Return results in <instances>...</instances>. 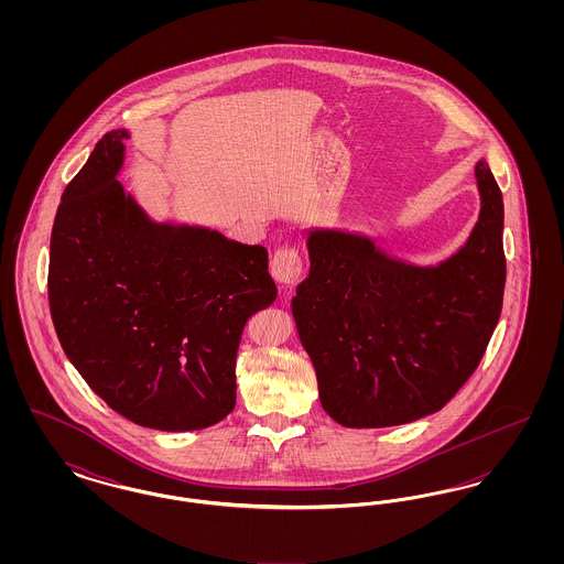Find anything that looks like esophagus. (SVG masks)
Wrapping results in <instances>:
<instances>
[{
  "instance_id": "esophagus-1",
  "label": "esophagus",
  "mask_w": 564,
  "mask_h": 564,
  "mask_svg": "<svg viewBox=\"0 0 564 564\" xmlns=\"http://www.w3.org/2000/svg\"><path fill=\"white\" fill-rule=\"evenodd\" d=\"M270 272L281 285L294 288L302 276V258L294 245H285L279 251H274L270 260Z\"/></svg>"
}]
</instances>
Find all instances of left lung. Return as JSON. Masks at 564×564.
<instances>
[{
  "label": "left lung",
  "mask_w": 564,
  "mask_h": 564,
  "mask_svg": "<svg viewBox=\"0 0 564 564\" xmlns=\"http://www.w3.org/2000/svg\"><path fill=\"white\" fill-rule=\"evenodd\" d=\"M480 217L435 267L389 258L361 235L315 228L311 272L292 300L323 410L343 427L378 430L437 412L476 372L503 288V196L476 164Z\"/></svg>",
  "instance_id": "1"
}]
</instances>
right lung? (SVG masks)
I'll use <instances>...</instances> for the list:
<instances>
[{
  "mask_svg": "<svg viewBox=\"0 0 564 564\" xmlns=\"http://www.w3.org/2000/svg\"><path fill=\"white\" fill-rule=\"evenodd\" d=\"M124 129L95 145L54 217L48 302L88 387L141 427L194 431L237 403L245 323L276 297L269 251L156 224L116 180Z\"/></svg>",
  "mask_w": 564,
  "mask_h": 564,
  "instance_id": "obj_1",
  "label": "right lung"
}]
</instances>
